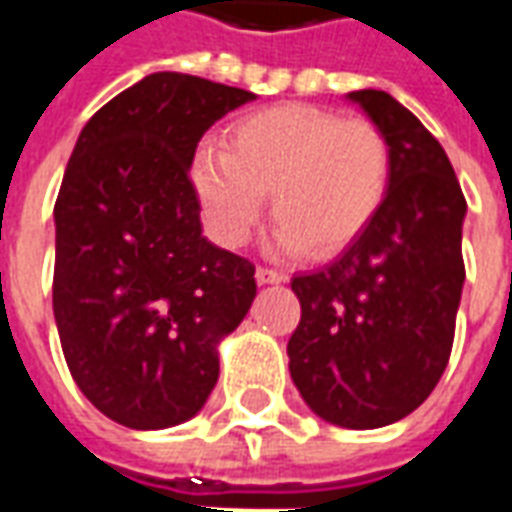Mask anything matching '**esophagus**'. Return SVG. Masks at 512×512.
Returning <instances> with one entry per match:
<instances>
[{"mask_svg": "<svg viewBox=\"0 0 512 512\" xmlns=\"http://www.w3.org/2000/svg\"><path fill=\"white\" fill-rule=\"evenodd\" d=\"M255 279L260 285H279V282H285V274L282 271H274V268H257Z\"/></svg>", "mask_w": 512, "mask_h": 512, "instance_id": "obj_1", "label": "esophagus"}]
</instances>
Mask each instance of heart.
I'll return each instance as SVG.
<instances>
[{"label":"heart","instance_id":"1","mask_svg":"<svg viewBox=\"0 0 512 512\" xmlns=\"http://www.w3.org/2000/svg\"><path fill=\"white\" fill-rule=\"evenodd\" d=\"M213 238L244 246L271 194L277 252L332 257L373 224L392 186L384 131L310 104H279L235 120L227 150L202 145L191 164Z\"/></svg>","mask_w":512,"mask_h":512}]
</instances>
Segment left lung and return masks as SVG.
<instances>
[{"label": "left lung", "mask_w": 512, "mask_h": 512, "mask_svg": "<svg viewBox=\"0 0 512 512\" xmlns=\"http://www.w3.org/2000/svg\"><path fill=\"white\" fill-rule=\"evenodd\" d=\"M392 147L373 224L321 271L293 277L301 321L290 378L326 422L351 430L408 417L450 362L466 271L461 183L439 139L384 90L348 93Z\"/></svg>", "instance_id": "8db88e82"}]
</instances>
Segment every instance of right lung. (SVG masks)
Returning a JSON list of instances; mask_svg holds the SVG:
<instances>
[{
	"label": "right lung",
	"instance_id": "right-lung-1",
	"mask_svg": "<svg viewBox=\"0 0 512 512\" xmlns=\"http://www.w3.org/2000/svg\"><path fill=\"white\" fill-rule=\"evenodd\" d=\"M249 101L150 73L87 120L65 167L54 321L76 386L126 428H172L205 406L219 343L257 296L255 266L202 235L189 178L202 134Z\"/></svg>",
	"mask_w": 512,
	"mask_h": 512
}]
</instances>
